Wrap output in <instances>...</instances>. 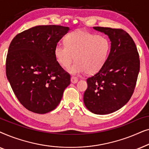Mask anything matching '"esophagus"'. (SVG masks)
Listing matches in <instances>:
<instances>
[{
    "label": "esophagus",
    "mask_w": 149,
    "mask_h": 149,
    "mask_svg": "<svg viewBox=\"0 0 149 149\" xmlns=\"http://www.w3.org/2000/svg\"><path fill=\"white\" fill-rule=\"evenodd\" d=\"M77 81H78V78H77V77L74 76L71 77V82L72 83H77Z\"/></svg>",
    "instance_id": "1"
}]
</instances>
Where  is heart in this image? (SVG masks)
<instances>
[{"label": "heart", "instance_id": "1", "mask_svg": "<svg viewBox=\"0 0 149 149\" xmlns=\"http://www.w3.org/2000/svg\"><path fill=\"white\" fill-rule=\"evenodd\" d=\"M64 42L65 45L58 43L55 47V58L64 68H69L75 59L77 62L70 70L74 74H96L104 66L111 52L109 38L85 30L70 32Z\"/></svg>", "mask_w": 149, "mask_h": 149}]
</instances>
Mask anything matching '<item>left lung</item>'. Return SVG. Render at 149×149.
<instances>
[{
    "label": "left lung",
    "instance_id": "8db88e82",
    "mask_svg": "<svg viewBox=\"0 0 149 149\" xmlns=\"http://www.w3.org/2000/svg\"><path fill=\"white\" fill-rule=\"evenodd\" d=\"M107 34L111 52L102 69L87 79L83 95L87 109L96 115L117 111L130 100L140 71V58L136 44L122 29L93 27Z\"/></svg>",
    "mask_w": 149,
    "mask_h": 149
}]
</instances>
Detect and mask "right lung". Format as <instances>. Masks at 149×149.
<instances>
[{
    "mask_svg": "<svg viewBox=\"0 0 149 149\" xmlns=\"http://www.w3.org/2000/svg\"><path fill=\"white\" fill-rule=\"evenodd\" d=\"M69 28L37 26L17 34L10 43L6 74L15 96L28 111L45 114L58 107L70 75L57 62L55 47Z\"/></svg>",
    "mask_w": 149,
    "mask_h": 149,
    "instance_id": "1",
    "label": "right lung"
}]
</instances>
